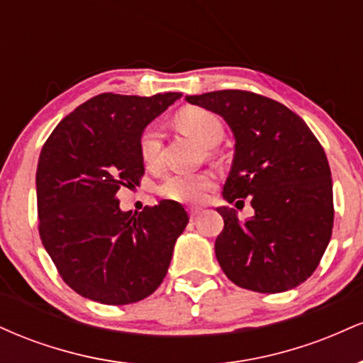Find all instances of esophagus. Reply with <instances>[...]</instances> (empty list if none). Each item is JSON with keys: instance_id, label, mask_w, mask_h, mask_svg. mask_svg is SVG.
<instances>
[{"instance_id": "34e87169", "label": "esophagus", "mask_w": 363, "mask_h": 363, "mask_svg": "<svg viewBox=\"0 0 363 363\" xmlns=\"http://www.w3.org/2000/svg\"><path fill=\"white\" fill-rule=\"evenodd\" d=\"M199 211H201V208H196V206L187 208V213H189L191 218H196V216L199 215Z\"/></svg>"}]
</instances>
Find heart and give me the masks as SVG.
<instances>
[{
	"mask_svg": "<svg viewBox=\"0 0 363 363\" xmlns=\"http://www.w3.org/2000/svg\"><path fill=\"white\" fill-rule=\"evenodd\" d=\"M177 126L194 138L203 147L211 148L223 138V124L213 112L201 107H187L176 116ZM141 160L147 165H155L160 160L162 152V128L157 123L148 124L141 131L138 140ZM215 186V176L211 172H177L169 174L157 186V193L170 201L199 203L205 198L206 191Z\"/></svg>",
	"mask_w": 363,
	"mask_h": 363,
	"instance_id": "heart-1",
	"label": "heart"
}]
</instances>
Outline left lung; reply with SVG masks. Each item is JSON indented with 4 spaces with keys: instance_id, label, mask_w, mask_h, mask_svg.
<instances>
[{
    "instance_id": "obj_1",
    "label": "left lung",
    "mask_w": 363,
    "mask_h": 363,
    "mask_svg": "<svg viewBox=\"0 0 363 363\" xmlns=\"http://www.w3.org/2000/svg\"><path fill=\"white\" fill-rule=\"evenodd\" d=\"M187 102L227 121L235 138L223 198L251 199L252 218L239 223L234 208H216L223 230L215 254L223 273L242 289L278 294L314 273L333 232L331 170L324 148L301 116L247 90L189 95Z\"/></svg>"
}]
</instances>
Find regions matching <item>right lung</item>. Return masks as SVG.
I'll return each mask as SVG.
<instances>
[{"label":"right lung","mask_w":363,"mask_h":363,"mask_svg":"<svg viewBox=\"0 0 363 363\" xmlns=\"http://www.w3.org/2000/svg\"><path fill=\"white\" fill-rule=\"evenodd\" d=\"M179 91L101 94L54 128L37 164L39 235L62 281L90 301L126 306L152 295L167 274L189 216L176 201L121 211L119 187L145 174L138 140Z\"/></svg>","instance_id":"1"}]
</instances>
